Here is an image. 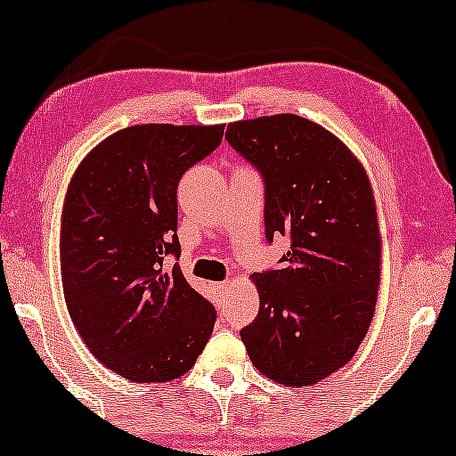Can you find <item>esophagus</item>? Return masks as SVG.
<instances>
[{
    "label": "esophagus",
    "instance_id": "obj_1",
    "mask_svg": "<svg viewBox=\"0 0 456 456\" xmlns=\"http://www.w3.org/2000/svg\"><path fill=\"white\" fill-rule=\"evenodd\" d=\"M231 283H225V281H223V283H213V291H215V295L216 297H223V295H227L229 293V289H231Z\"/></svg>",
    "mask_w": 456,
    "mask_h": 456
}]
</instances>
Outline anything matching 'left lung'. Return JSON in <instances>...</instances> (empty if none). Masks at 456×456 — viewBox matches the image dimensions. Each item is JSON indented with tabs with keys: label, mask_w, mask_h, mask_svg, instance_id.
Masks as SVG:
<instances>
[{
	"label": "left lung",
	"mask_w": 456,
	"mask_h": 456,
	"mask_svg": "<svg viewBox=\"0 0 456 456\" xmlns=\"http://www.w3.org/2000/svg\"><path fill=\"white\" fill-rule=\"evenodd\" d=\"M265 179V231L287 237L277 271L252 274L260 310L241 341L260 374L307 387L343 368L368 332L380 231L368 173L337 136L293 113L229 124Z\"/></svg>",
	"instance_id": "obj_1"
}]
</instances>
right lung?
Returning a JSON list of instances; mask_svg holds the SVG:
<instances>
[{"label":"right lung","instance_id":"right-lung-1","mask_svg":"<svg viewBox=\"0 0 456 456\" xmlns=\"http://www.w3.org/2000/svg\"><path fill=\"white\" fill-rule=\"evenodd\" d=\"M225 126L144 124L111 134L69 182L60 258L69 318L93 355L132 382L183 376L216 312L175 262L177 183Z\"/></svg>","mask_w":456,"mask_h":456}]
</instances>
